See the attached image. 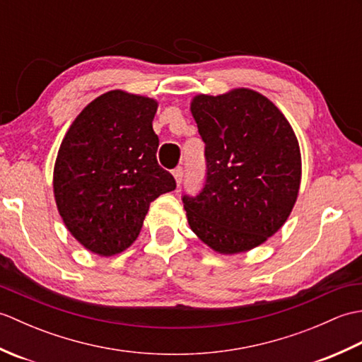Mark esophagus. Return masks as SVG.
<instances>
[{
  "label": "esophagus",
  "instance_id": "obj_1",
  "mask_svg": "<svg viewBox=\"0 0 362 362\" xmlns=\"http://www.w3.org/2000/svg\"><path fill=\"white\" fill-rule=\"evenodd\" d=\"M173 175H174V179H175V182H177V185L180 187V183H182V180H183V168H182V166L175 168L174 171H173Z\"/></svg>",
  "mask_w": 362,
  "mask_h": 362
}]
</instances>
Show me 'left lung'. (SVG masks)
<instances>
[{
	"label": "left lung",
	"mask_w": 362,
	"mask_h": 362,
	"mask_svg": "<svg viewBox=\"0 0 362 362\" xmlns=\"http://www.w3.org/2000/svg\"><path fill=\"white\" fill-rule=\"evenodd\" d=\"M191 113L205 143L206 177L201 193L182 197L188 224L213 250L247 252L279 232L297 201V136L284 115L249 88L199 95Z\"/></svg>",
	"instance_id": "1"
}]
</instances>
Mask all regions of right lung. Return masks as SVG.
Instances as JSON below:
<instances>
[{
    "label": "right lung",
    "instance_id": "1",
    "mask_svg": "<svg viewBox=\"0 0 362 362\" xmlns=\"http://www.w3.org/2000/svg\"><path fill=\"white\" fill-rule=\"evenodd\" d=\"M157 101L112 90L91 101L64 138L54 166V197L66 228L103 257L140 235L152 201L175 189L157 161Z\"/></svg>",
    "mask_w": 362,
    "mask_h": 362
}]
</instances>
